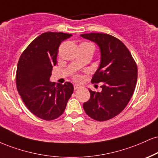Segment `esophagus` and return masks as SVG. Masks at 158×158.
Masks as SVG:
<instances>
[{
  "instance_id": "34e87169",
  "label": "esophagus",
  "mask_w": 158,
  "mask_h": 158,
  "mask_svg": "<svg viewBox=\"0 0 158 158\" xmlns=\"http://www.w3.org/2000/svg\"><path fill=\"white\" fill-rule=\"evenodd\" d=\"M73 87H74V90H78V89L80 88L81 86H80V85H74Z\"/></svg>"
}]
</instances>
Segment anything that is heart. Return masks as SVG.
Here are the masks:
<instances>
[{
	"mask_svg": "<svg viewBox=\"0 0 158 158\" xmlns=\"http://www.w3.org/2000/svg\"><path fill=\"white\" fill-rule=\"evenodd\" d=\"M73 79H75L76 81H81V79H82V77L80 75H79V74H75V75H73Z\"/></svg>",
	"mask_w": 158,
	"mask_h": 158,
	"instance_id": "obj_1",
	"label": "heart"
}]
</instances>
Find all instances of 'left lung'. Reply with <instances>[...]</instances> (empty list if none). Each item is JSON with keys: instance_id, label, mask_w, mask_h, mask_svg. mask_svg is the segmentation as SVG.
Masks as SVG:
<instances>
[{"instance_id": "8db88e82", "label": "left lung", "mask_w": 158, "mask_h": 158, "mask_svg": "<svg viewBox=\"0 0 158 158\" xmlns=\"http://www.w3.org/2000/svg\"><path fill=\"white\" fill-rule=\"evenodd\" d=\"M80 36L99 47L100 64L91 81L102 82L101 92L89 90L90 98L83 107L91 118L107 121L118 115L133 95L138 79L137 64L126 45L116 37L104 33Z\"/></svg>"}]
</instances>
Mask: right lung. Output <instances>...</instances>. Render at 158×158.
<instances>
[{
    "label": "right lung",
    "instance_id": "right-lung-1",
    "mask_svg": "<svg viewBox=\"0 0 158 158\" xmlns=\"http://www.w3.org/2000/svg\"><path fill=\"white\" fill-rule=\"evenodd\" d=\"M71 36L62 32L42 34L28 45L19 59L17 89L28 109L43 120L60 117L73 92V85L69 81L56 86L50 81L59 47Z\"/></svg>",
    "mask_w": 158,
    "mask_h": 158
}]
</instances>
